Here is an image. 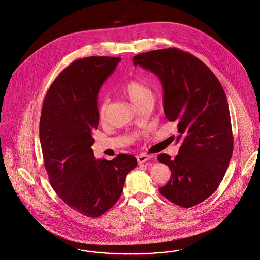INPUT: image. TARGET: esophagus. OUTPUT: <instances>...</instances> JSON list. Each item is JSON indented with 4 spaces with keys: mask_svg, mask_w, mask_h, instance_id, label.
Wrapping results in <instances>:
<instances>
[{
    "mask_svg": "<svg viewBox=\"0 0 260 260\" xmlns=\"http://www.w3.org/2000/svg\"><path fill=\"white\" fill-rule=\"evenodd\" d=\"M150 158H151V156H150V155H147V154H140V155L137 157L139 164L144 163V162H146L147 160H149Z\"/></svg>",
    "mask_w": 260,
    "mask_h": 260,
    "instance_id": "1",
    "label": "esophagus"
}]
</instances>
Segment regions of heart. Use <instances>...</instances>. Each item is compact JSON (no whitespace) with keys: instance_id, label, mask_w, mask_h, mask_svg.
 Instances as JSON below:
<instances>
[{"instance_id":"obj_1","label":"heart","mask_w":260,"mask_h":260,"mask_svg":"<svg viewBox=\"0 0 260 260\" xmlns=\"http://www.w3.org/2000/svg\"><path fill=\"white\" fill-rule=\"evenodd\" d=\"M121 92L125 97H127L134 105L137 107L144 101L152 99V92L150 89L137 80L128 81L122 88ZM106 113V103L101 102L98 107V115L101 120L105 119Z\"/></svg>"}]
</instances>
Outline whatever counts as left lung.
I'll return each instance as SVG.
<instances>
[{
    "mask_svg": "<svg viewBox=\"0 0 260 260\" xmlns=\"http://www.w3.org/2000/svg\"><path fill=\"white\" fill-rule=\"evenodd\" d=\"M133 61L158 76L165 117L176 121L179 133L178 155L174 159L165 153L157 157L171 170L160 194L183 208L196 206L218 189L233 155L224 91L205 63L175 47L140 53Z\"/></svg>",
    "mask_w": 260,
    "mask_h": 260,
    "instance_id": "8db88e82",
    "label": "left lung"
}]
</instances>
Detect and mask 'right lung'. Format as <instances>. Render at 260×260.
Wrapping results in <instances>:
<instances>
[{"label": "right lung", "instance_id": "obj_1", "mask_svg": "<svg viewBox=\"0 0 260 260\" xmlns=\"http://www.w3.org/2000/svg\"><path fill=\"white\" fill-rule=\"evenodd\" d=\"M120 57L90 56L67 66L43 101L40 140L44 166L56 194L71 209L100 217L120 199L125 177L138 162L128 154L95 159L98 93Z\"/></svg>", "mask_w": 260, "mask_h": 260}]
</instances>
